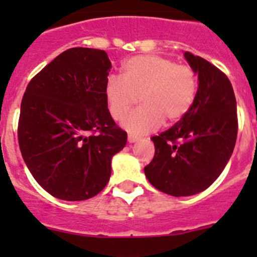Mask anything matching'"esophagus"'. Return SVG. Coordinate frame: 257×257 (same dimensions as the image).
<instances>
[{
  "instance_id": "1",
  "label": "esophagus",
  "mask_w": 257,
  "mask_h": 257,
  "mask_svg": "<svg viewBox=\"0 0 257 257\" xmlns=\"http://www.w3.org/2000/svg\"><path fill=\"white\" fill-rule=\"evenodd\" d=\"M138 140H139V138H138V136L128 135V143H135V142H138Z\"/></svg>"
}]
</instances>
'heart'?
I'll return each mask as SVG.
<instances>
[{
    "mask_svg": "<svg viewBox=\"0 0 257 257\" xmlns=\"http://www.w3.org/2000/svg\"><path fill=\"white\" fill-rule=\"evenodd\" d=\"M198 76L188 64L160 55H140L126 60L121 78L110 76L104 85L108 110L114 121H122L138 96L142 106L124 119L131 134H147L161 123H174L187 114L196 100Z\"/></svg>",
    "mask_w": 257,
    "mask_h": 257,
    "instance_id": "1",
    "label": "heart"
}]
</instances>
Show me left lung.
I'll return each mask as SVG.
<instances>
[{
	"instance_id": "left-lung-1",
	"label": "left lung",
	"mask_w": 257,
	"mask_h": 257,
	"mask_svg": "<svg viewBox=\"0 0 257 257\" xmlns=\"http://www.w3.org/2000/svg\"><path fill=\"white\" fill-rule=\"evenodd\" d=\"M185 59L198 74L196 100L180 121L152 138L156 152L144 167L149 183L174 197L207 189L225 169L238 134L237 101L226 74L190 52Z\"/></svg>"
}]
</instances>
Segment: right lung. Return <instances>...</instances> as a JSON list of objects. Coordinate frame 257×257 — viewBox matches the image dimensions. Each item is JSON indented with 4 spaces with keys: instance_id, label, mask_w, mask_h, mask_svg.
Segmentation results:
<instances>
[{
    "instance_id": "obj_1",
    "label": "right lung",
    "mask_w": 257,
    "mask_h": 257,
    "mask_svg": "<svg viewBox=\"0 0 257 257\" xmlns=\"http://www.w3.org/2000/svg\"><path fill=\"white\" fill-rule=\"evenodd\" d=\"M110 68L104 50L73 47L38 72L23 95V160L55 198L83 201L100 193L113 156L126 145V131L113 121L104 96Z\"/></svg>"
}]
</instances>
